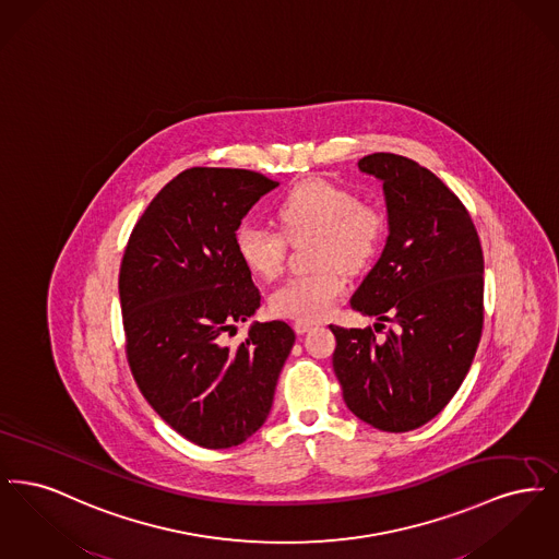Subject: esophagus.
<instances>
[{"instance_id":"obj_1","label":"esophagus","mask_w":559,"mask_h":559,"mask_svg":"<svg viewBox=\"0 0 559 559\" xmlns=\"http://www.w3.org/2000/svg\"><path fill=\"white\" fill-rule=\"evenodd\" d=\"M314 326H317V322H308V320H297V322L293 324V329H295V333H297V335H304V333L312 331Z\"/></svg>"}]
</instances>
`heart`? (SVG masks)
<instances>
[{"label": "heart", "mask_w": 559, "mask_h": 559, "mask_svg": "<svg viewBox=\"0 0 559 559\" xmlns=\"http://www.w3.org/2000/svg\"><path fill=\"white\" fill-rule=\"evenodd\" d=\"M281 233L242 224L235 235V249L242 266L258 278H276L287 260V240L314 237V272L297 274L276 287L270 299V312L281 319L312 320L326 317L346 292L347 272L369 266L385 235V213L362 201L342 185L329 180H308L281 201L276 207Z\"/></svg>", "instance_id": "1"}]
</instances>
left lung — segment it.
I'll use <instances>...</instances> for the list:
<instances>
[{"label": "left lung", "instance_id": "left-lung-1", "mask_svg": "<svg viewBox=\"0 0 559 559\" xmlns=\"http://www.w3.org/2000/svg\"><path fill=\"white\" fill-rule=\"evenodd\" d=\"M360 171L383 182L390 237L349 306L399 324L377 340L371 326L331 324L333 371L347 408L381 431L431 421L469 371L484 324V255L459 197L415 160L372 153Z\"/></svg>", "mask_w": 559, "mask_h": 559}]
</instances>
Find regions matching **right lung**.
<instances>
[{
  "label": "right lung",
  "instance_id": "1",
  "mask_svg": "<svg viewBox=\"0 0 559 559\" xmlns=\"http://www.w3.org/2000/svg\"><path fill=\"white\" fill-rule=\"evenodd\" d=\"M278 182L251 169L190 167L135 222L119 297L133 379L167 426L203 449L239 447L264 426L295 333L253 322L260 289L235 249L240 219Z\"/></svg>",
  "mask_w": 559,
  "mask_h": 559
}]
</instances>
